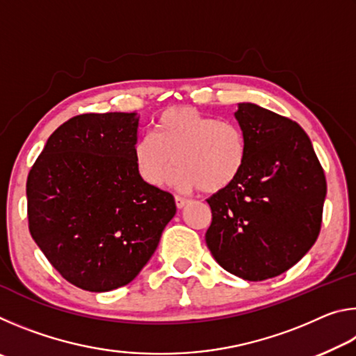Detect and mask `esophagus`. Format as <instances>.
I'll list each match as a JSON object with an SVG mask.
<instances>
[{
  "mask_svg": "<svg viewBox=\"0 0 356 356\" xmlns=\"http://www.w3.org/2000/svg\"><path fill=\"white\" fill-rule=\"evenodd\" d=\"M186 204H188V200H186V197L176 196V206H177V209H184Z\"/></svg>",
  "mask_w": 356,
  "mask_h": 356,
  "instance_id": "1",
  "label": "esophagus"
}]
</instances>
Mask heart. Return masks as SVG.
I'll return each mask as SVG.
<instances>
[{
  "label": "heart",
  "instance_id": "obj_1",
  "mask_svg": "<svg viewBox=\"0 0 356 356\" xmlns=\"http://www.w3.org/2000/svg\"><path fill=\"white\" fill-rule=\"evenodd\" d=\"M134 161L149 185H161L174 161L176 166L168 176L174 188L218 193L242 172L246 138L232 120L207 116L191 106H172L155 119L152 135L135 141Z\"/></svg>",
  "mask_w": 356,
  "mask_h": 356
}]
</instances>
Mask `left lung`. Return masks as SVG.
I'll return each mask as SVG.
<instances>
[{"label":"left lung","mask_w":356,"mask_h":356,"mask_svg":"<svg viewBox=\"0 0 356 356\" xmlns=\"http://www.w3.org/2000/svg\"><path fill=\"white\" fill-rule=\"evenodd\" d=\"M246 163L236 182L207 202L210 252L226 272L264 281L297 264L321 232L327 180L297 122L254 104L236 111Z\"/></svg>","instance_id":"1"}]
</instances>
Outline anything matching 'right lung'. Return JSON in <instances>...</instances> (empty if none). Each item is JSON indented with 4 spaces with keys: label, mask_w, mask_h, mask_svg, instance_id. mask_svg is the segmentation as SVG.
I'll use <instances>...</instances> for the list:
<instances>
[{
    "label": "right lung",
    "mask_w": 356,
    "mask_h": 356,
    "mask_svg": "<svg viewBox=\"0 0 356 356\" xmlns=\"http://www.w3.org/2000/svg\"><path fill=\"white\" fill-rule=\"evenodd\" d=\"M138 113H88L48 138L28 174V225L64 280L108 292L136 278L176 215L134 161Z\"/></svg>",
    "instance_id": "obj_1"
}]
</instances>
